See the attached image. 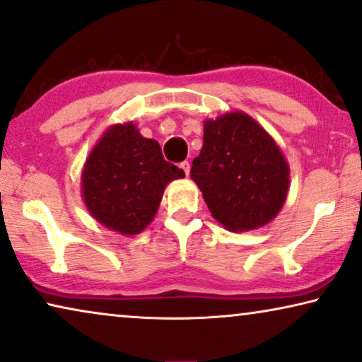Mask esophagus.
I'll use <instances>...</instances> for the list:
<instances>
[{
  "label": "esophagus",
  "instance_id": "esophagus-1",
  "mask_svg": "<svg viewBox=\"0 0 362 362\" xmlns=\"http://www.w3.org/2000/svg\"><path fill=\"white\" fill-rule=\"evenodd\" d=\"M180 169H182L183 172H185V175L188 177V174H190V162H188V160H183L182 164H180Z\"/></svg>",
  "mask_w": 362,
  "mask_h": 362
}]
</instances>
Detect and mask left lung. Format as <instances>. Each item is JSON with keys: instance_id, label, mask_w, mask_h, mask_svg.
<instances>
[{"instance_id": "1", "label": "left lung", "mask_w": 362, "mask_h": 362, "mask_svg": "<svg viewBox=\"0 0 362 362\" xmlns=\"http://www.w3.org/2000/svg\"><path fill=\"white\" fill-rule=\"evenodd\" d=\"M190 179L213 218L230 231L267 225L284 206L290 170L281 149L251 116L233 111L203 124Z\"/></svg>"}]
</instances>
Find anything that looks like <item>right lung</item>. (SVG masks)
Listing matches in <instances>:
<instances>
[{"instance_id":"1","label":"right lung","mask_w":362,"mask_h":362,"mask_svg":"<svg viewBox=\"0 0 362 362\" xmlns=\"http://www.w3.org/2000/svg\"><path fill=\"white\" fill-rule=\"evenodd\" d=\"M182 177L185 172L164 159L159 142L142 137L132 123L115 124L85 162L81 192L96 221L131 236L156 216L167 183Z\"/></svg>"}]
</instances>
